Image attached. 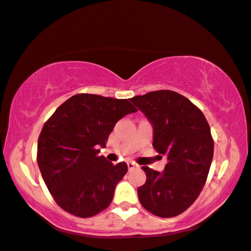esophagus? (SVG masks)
Masks as SVG:
<instances>
[{"label": "esophagus", "instance_id": "1", "mask_svg": "<svg viewBox=\"0 0 251 251\" xmlns=\"http://www.w3.org/2000/svg\"><path fill=\"white\" fill-rule=\"evenodd\" d=\"M128 168H129V170H132V169H136V168H138V166L133 162H128Z\"/></svg>", "mask_w": 251, "mask_h": 251}]
</instances>
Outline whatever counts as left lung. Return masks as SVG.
I'll list each match as a JSON object with an SVG mask.
<instances>
[{
	"mask_svg": "<svg viewBox=\"0 0 251 251\" xmlns=\"http://www.w3.org/2000/svg\"><path fill=\"white\" fill-rule=\"evenodd\" d=\"M153 128V147L167 157L162 173L149 167L138 199L146 210L169 218L193 204L207 180L214 140L203 113L175 91H152L130 99Z\"/></svg>",
	"mask_w": 251,
	"mask_h": 251,
	"instance_id": "left-lung-1",
	"label": "left lung"
}]
</instances>
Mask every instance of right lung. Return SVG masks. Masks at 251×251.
I'll use <instances>...</instances> for the list:
<instances>
[{"label":"right lung","instance_id":"1","mask_svg":"<svg viewBox=\"0 0 251 251\" xmlns=\"http://www.w3.org/2000/svg\"><path fill=\"white\" fill-rule=\"evenodd\" d=\"M137 109L126 99L80 94L67 99L44 123L37 164L59 207L87 218L106 209L128 171L99 156L115 123Z\"/></svg>","mask_w":251,"mask_h":251}]
</instances>
